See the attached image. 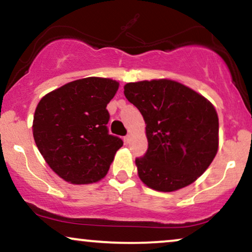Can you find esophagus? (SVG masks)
Returning a JSON list of instances; mask_svg holds the SVG:
<instances>
[{
  "mask_svg": "<svg viewBox=\"0 0 252 252\" xmlns=\"http://www.w3.org/2000/svg\"><path fill=\"white\" fill-rule=\"evenodd\" d=\"M124 141H125V143H129L130 142V134H127L125 138H124Z\"/></svg>",
  "mask_w": 252,
  "mask_h": 252,
  "instance_id": "obj_1",
  "label": "esophagus"
}]
</instances>
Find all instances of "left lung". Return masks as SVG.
<instances>
[{
    "mask_svg": "<svg viewBox=\"0 0 252 252\" xmlns=\"http://www.w3.org/2000/svg\"><path fill=\"white\" fill-rule=\"evenodd\" d=\"M124 94L146 123L148 149L135 159L143 184L172 192L197 181L219 148V118L213 104L168 78L127 83Z\"/></svg>",
    "mask_w": 252,
    "mask_h": 252,
    "instance_id": "8db88e82",
    "label": "left lung"
}]
</instances>
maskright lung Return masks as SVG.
I'll use <instances>...</instances> for the list:
<instances>
[{
	"mask_svg": "<svg viewBox=\"0 0 252 252\" xmlns=\"http://www.w3.org/2000/svg\"><path fill=\"white\" fill-rule=\"evenodd\" d=\"M119 88L111 78L73 81L41 98L33 117L39 152L59 177L91 184L109 171L123 140L109 134L106 105Z\"/></svg>",
	"mask_w": 252,
	"mask_h": 252,
	"instance_id": "right-lung-1",
	"label": "right lung"
}]
</instances>
